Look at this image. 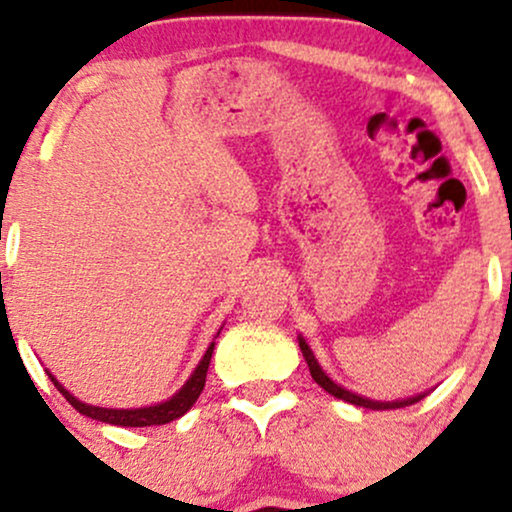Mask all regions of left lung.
I'll return each instance as SVG.
<instances>
[{
	"mask_svg": "<svg viewBox=\"0 0 512 512\" xmlns=\"http://www.w3.org/2000/svg\"><path fill=\"white\" fill-rule=\"evenodd\" d=\"M299 347H301L303 357H306V364H308V369H311V376H313V381H316L318 386H323V389L328 391V393H333L335 398H342V401L352 403V406L372 408V411H389V408H406V406H413V403H418L420 398H423V393H420V396H413V398H403V401H386V403H381V401H369V398H364V396H357V393H352V391L342 389V386L335 384V381L330 379V376L325 374L323 369H320L318 359L313 357L311 347L306 345V340H303L301 335H299Z\"/></svg>",
	"mask_w": 512,
	"mask_h": 512,
	"instance_id": "obj_1",
	"label": "left lung"
}]
</instances>
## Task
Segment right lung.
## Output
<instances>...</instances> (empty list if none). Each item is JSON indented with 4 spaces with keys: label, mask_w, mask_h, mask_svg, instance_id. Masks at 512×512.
Segmentation results:
<instances>
[{
    "label": "right lung",
    "mask_w": 512,
    "mask_h": 512,
    "mask_svg": "<svg viewBox=\"0 0 512 512\" xmlns=\"http://www.w3.org/2000/svg\"><path fill=\"white\" fill-rule=\"evenodd\" d=\"M213 345H216V342H211L209 350H206V355L201 357L199 364H196L194 374L189 376L187 384H184L182 389L174 393L170 401L157 403V406H148V408H99V406H87V403L77 401V398L72 396V393L67 391L65 386L60 384V381L55 379L53 374H48V376H50V381H53V384H55V389H58L67 398V403H70V406L75 408V411H80L82 415H87V418L101 420V423H109V425H121V428H150V425L172 423V420L182 418V415L194 406L196 398H199L201 391H204L206 372H209L211 355H213Z\"/></svg>",
    "instance_id": "1"
}]
</instances>
